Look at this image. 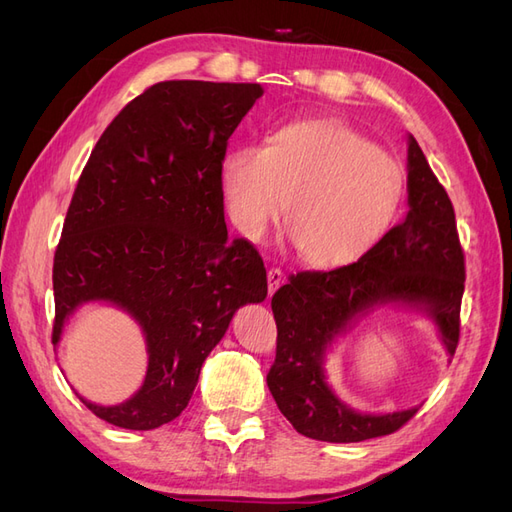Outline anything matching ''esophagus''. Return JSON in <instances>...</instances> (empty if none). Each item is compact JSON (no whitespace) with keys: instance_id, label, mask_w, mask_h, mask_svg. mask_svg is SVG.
<instances>
[{"instance_id":"esophagus-1","label":"esophagus","mask_w":512,"mask_h":512,"mask_svg":"<svg viewBox=\"0 0 512 512\" xmlns=\"http://www.w3.org/2000/svg\"><path fill=\"white\" fill-rule=\"evenodd\" d=\"M284 282V273L280 269H269L267 271V284H269V294H273L277 288Z\"/></svg>"}]
</instances>
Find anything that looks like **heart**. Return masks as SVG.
I'll return each mask as SVG.
<instances>
[{
  "mask_svg": "<svg viewBox=\"0 0 512 512\" xmlns=\"http://www.w3.org/2000/svg\"><path fill=\"white\" fill-rule=\"evenodd\" d=\"M218 190L230 222L258 241L280 218L312 267L361 258L384 235L404 196V173L365 134L335 119L275 128L260 145L224 149Z\"/></svg>",
  "mask_w": 512,
  "mask_h": 512,
  "instance_id": "b5f03b06",
  "label": "heart"
}]
</instances>
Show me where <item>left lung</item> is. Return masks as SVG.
Instances as JSON below:
<instances>
[{
  "label": "left lung",
  "instance_id": "left-lung-1",
  "mask_svg": "<svg viewBox=\"0 0 512 512\" xmlns=\"http://www.w3.org/2000/svg\"><path fill=\"white\" fill-rule=\"evenodd\" d=\"M466 282L455 211L425 153L408 134V213L367 254L333 271H301L273 294L275 363L267 376L277 408L303 436L348 444L389 436L418 406L361 412L327 382V354L378 307L427 316L448 356L459 342Z\"/></svg>",
  "mask_w": 512,
  "mask_h": 512
}]
</instances>
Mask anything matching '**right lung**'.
<instances>
[{
  "mask_svg": "<svg viewBox=\"0 0 512 512\" xmlns=\"http://www.w3.org/2000/svg\"><path fill=\"white\" fill-rule=\"evenodd\" d=\"M262 94L258 83L164 81L91 151L53 262V346L87 303L141 327L149 361L138 391L115 406L76 393L106 423L175 421L237 309L267 299V269L250 241L228 239L218 190L228 138Z\"/></svg>",
  "mask_w": 512,
  "mask_h": 512,
  "instance_id": "right-lung-1",
  "label": "right lung"
}]
</instances>
